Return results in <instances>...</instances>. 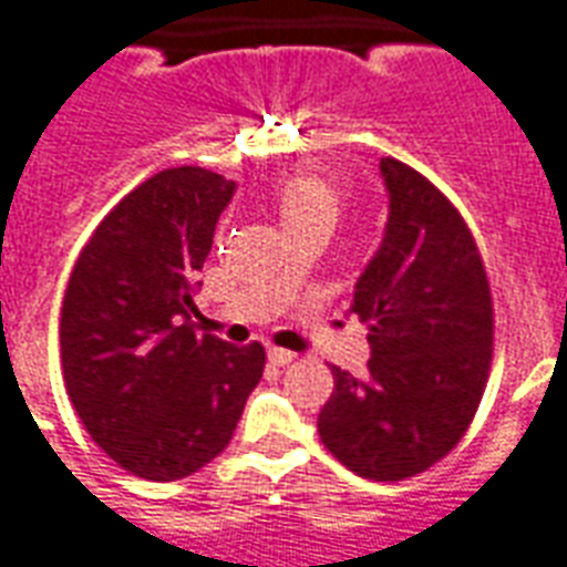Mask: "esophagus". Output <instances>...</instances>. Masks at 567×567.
Masks as SVG:
<instances>
[{"instance_id": "1", "label": "esophagus", "mask_w": 567, "mask_h": 567, "mask_svg": "<svg viewBox=\"0 0 567 567\" xmlns=\"http://www.w3.org/2000/svg\"><path fill=\"white\" fill-rule=\"evenodd\" d=\"M267 357H270V362H274V365H288V362H293V357H297V353L285 351V348H270V351H267Z\"/></svg>"}]
</instances>
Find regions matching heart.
I'll list each match as a JSON object with an SVG mask.
<instances>
[{"mask_svg":"<svg viewBox=\"0 0 567 567\" xmlns=\"http://www.w3.org/2000/svg\"><path fill=\"white\" fill-rule=\"evenodd\" d=\"M341 205L339 184L321 172H300L276 187V210L285 228L306 226L315 219L336 223Z\"/></svg>","mask_w":567,"mask_h":567,"instance_id":"obj_1","label":"heart"}]
</instances>
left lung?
<instances>
[{
  "instance_id": "obj_1",
  "label": "left lung",
  "mask_w": 567,
  "mask_h": 567,
  "mask_svg": "<svg viewBox=\"0 0 567 567\" xmlns=\"http://www.w3.org/2000/svg\"><path fill=\"white\" fill-rule=\"evenodd\" d=\"M386 235L353 285L369 327L365 378L332 365L318 434L332 457L374 482H401L461 443L494 357V300L464 216L425 175L380 159Z\"/></svg>"
}]
</instances>
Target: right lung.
<instances>
[{"label": "right lung", "instance_id": "add662e5", "mask_svg": "<svg viewBox=\"0 0 567 567\" xmlns=\"http://www.w3.org/2000/svg\"><path fill=\"white\" fill-rule=\"evenodd\" d=\"M235 181L163 168L121 198L73 265L62 369L85 431L127 473L175 482L235 434L265 348L196 332V276Z\"/></svg>", "mask_w": 567, "mask_h": 567}]
</instances>
